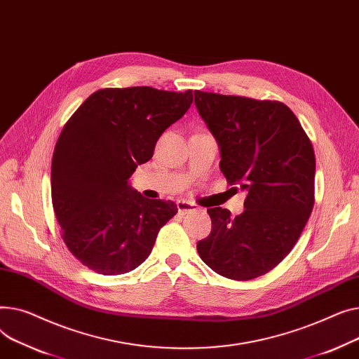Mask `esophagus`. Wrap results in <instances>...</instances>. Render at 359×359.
<instances>
[{
  "instance_id": "obj_1",
  "label": "esophagus",
  "mask_w": 359,
  "mask_h": 359,
  "mask_svg": "<svg viewBox=\"0 0 359 359\" xmlns=\"http://www.w3.org/2000/svg\"><path fill=\"white\" fill-rule=\"evenodd\" d=\"M177 208H178V212L181 215H187V213H191V212H196V210H198L197 204L185 201V200H178L177 201Z\"/></svg>"
}]
</instances>
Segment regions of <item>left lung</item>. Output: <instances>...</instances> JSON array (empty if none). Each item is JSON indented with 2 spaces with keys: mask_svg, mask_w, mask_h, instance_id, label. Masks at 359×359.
<instances>
[{
  "mask_svg": "<svg viewBox=\"0 0 359 359\" xmlns=\"http://www.w3.org/2000/svg\"><path fill=\"white\" fill-rule=\"evenodd\" d=\"M194 102L220 147L223 175L248 193L236 217L207 210L212 231L197 243L198 255L226 278L261 277L290 254L311 215V142L280 101L194 91Z\"/></svg>",
  "mask_w": 359,
  "mask_h": 359,
  "instance_id": "left-lung-1",
  "label": "left lung"
}]
</instances>
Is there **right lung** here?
I'll return each mask as SVG.
<instances>
[{
	"instance_id": "right-lung-1",
	"label": "right lung",
	"mask_w": 359,
	"mask_h": 359,
	"mask_svg": "<svg viewBox=\"0 0 359 359\" xmlns=\"http://www.w3.org/2000/svg\"><path fill=\"white\" fill-rule=\"evenodd\" d=\"M191 102V90L104 88L68 120L52 158V203L63 242L82 265L120 276L151 255L178 208L144 198L129 178Z\"/></svg>"
}]
</instances>
